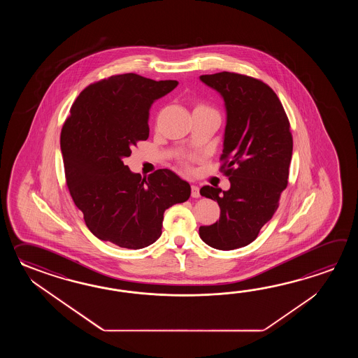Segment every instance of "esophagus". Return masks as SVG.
<instances>
[{
	"label": "esophagus",
	"instance_id": "obj_1",
	"mask_svg": "<svg viewBox=\"0 0 358 358\" xmlns=\"http://www.w3.org/2000/svg\"><path fill=\"white\" fill-rule=\"evenodd\" d=\"M192 197L193 198H199L201 197V194H199V188H198L197 185H192Z\"/></svg>",
	"mask_w": 358,
	"mask_h": 358
}]
</instances>
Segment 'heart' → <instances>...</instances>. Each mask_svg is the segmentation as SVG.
Returning a JSON list of instances; mask_svg holds the SVG:
<instances>
[{
    "mask_svg": "<svg viewBox=\"0 0 358 358\" xmlns=\"http://www.w3.org/2000/svg\"><path fill=\"white\" fill-rule=\"evenodd\" d=\"M198 108H210V107L207 106V105H205V103H198L194 110H198ZM190 160H192L190 157H184V159H182V166L187 169V170H189Z\"/></svg>",
    "mask_w": 358,
    "mask_h": 358,
    "instance_id": "obj_1",
    "label": "heart"
}]
</instances>
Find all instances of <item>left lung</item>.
<instances>
[{"label": "left lung", "mask_w": 358, "mask_h": 358, "mask_svg": "<svg viewBox=\"0 0 358 358\" xmlns=\"http://www.w3.org/2000/svg\"><path fill=\"white\" fill-rule=\"evenodd\" d=\"M199 78L225 101L220 171L230 180L229 190H199L217 201L221 211L219 221L199 228V236L213 248L230 251L252 243L278 210L289 179L293 137L280 99L262 80L230 71Z\"/></svg>", "instance_id": "8db88e82"}]
</instances>
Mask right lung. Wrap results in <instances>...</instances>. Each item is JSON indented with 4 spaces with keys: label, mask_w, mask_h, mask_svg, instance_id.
Here are the masks:
<instances>
[{
    "label": "right lung",
    "mask_w": 358,
    "mask_h": 358,
    "mask_svg": "<svg viewBox=\"0 0 358 358\" xmlns=\"http://www.w3.org/2000/svg\"><path fill=\"white\" fill-rule=\"evenodd\" d=\"M176 85L134 73L111 76L85 87L70 108L60 136L66 185L101 241L145 248L161 236L169 207L189 198V184L171 170L159 169L142 179L122 161L150 136L153 101Z\"/></svg>",
    "instance_id": "add662e5"
}]
</instances>
